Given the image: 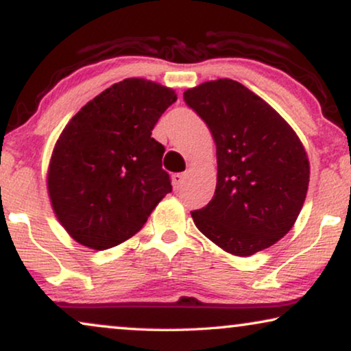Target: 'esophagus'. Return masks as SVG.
<instances>
[{
    "instance_id": "34e87169",
    "label": "esophagus",
    "mask_w": 351,
    "mask_h": 351,
    "mask_svg": "<svg viewBox=\"0 0 351 351\" xmlns=\"http://www.w3.org/2000/svg\"><path fill=\"white\" fill-rule=\"evenodd\" d=\"M185 180H186L185 174H174V176H172V185H174L176 190L184 189Z\"/></svg>"
}]
</instances>
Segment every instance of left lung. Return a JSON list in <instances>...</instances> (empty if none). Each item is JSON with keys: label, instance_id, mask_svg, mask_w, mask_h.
<instances>
[{"label": "left lung", "instance_id": "left-lung-1", "mask_svg": "<svg viewBox=\"0 0 351 351\" xmlns=\"http://www.w3.org/2000/svg\"><path fill=\"white\" fill-rule=\"evenodd\" d=\"M184 100L208 124L217 148V185L213 199L191 213L195 225L233 256L273 246L295 223L308 190L300 138L238 81H208L186 89Z\"/></svg>", "mask_w": 351, "mask_h": 351}]
</instances>
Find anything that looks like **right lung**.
I'll return each mask as SVG.
<instances>
[{
    "label": "right lung",
    "mask_w": 351,
    "mask_h": 351,
    "mask_svg": "<svg viewBox=\"0 0 351 351\" xmlns=\"http://www.w3.org/2000/svg\"><path fill=\"white\" fill-rule=\"evenodd\" d=\"M177 100L142 78L110 86L62 131L47 171L52 209L71 238L104 251L134 237L172 191L152 131Z\"/></svg>",
    "instance_id": "obj_1"
}]
</instances>
